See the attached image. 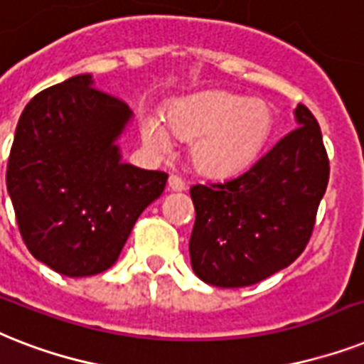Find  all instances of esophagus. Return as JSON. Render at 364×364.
Returning <instances> with one entry per match:
<instances>
[{
	"label": "esophagus",
	"mask_w": 364,
	"mask_h": 364,
	"mask_svg": "<svg viewBox=\"0 0 364 364\" xmlns=\"http://www.w3.org/2000/svg\"><path fill=\"white\" fill-rule=\"evenodd\" d=\"M168 190L171 191H184L186 190V182L176 174H171L168 176Z\"/></svg>",
	"instance_id": "34e87169"
}]
</instances>
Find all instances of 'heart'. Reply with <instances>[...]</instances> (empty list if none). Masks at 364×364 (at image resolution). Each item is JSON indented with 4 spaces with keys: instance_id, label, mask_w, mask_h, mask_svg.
Wrapping results in <instances>:
<instances>
[{
    "instance_id": "b5f03b06",
    "label": "heart",
    "mask_w": 364,
    "mask_h": 364,
    "mask_svg": "<svg viewBox=\"0 0 364 364\" xmlns=\"http://www.w3.org/2000/svg\"><path fill=\"white\" fill-rule=\"evenodd\" d=\"M146 112L141 118L142 141L159 154L173 150L168 129L191 141L193 167L210 178H225L248 167L269 141L274 118L264 101H248L229 92L206 94L174 101L165 112Z\"/></svg>"
}]
</instances>
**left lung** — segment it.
I'll use <instances>...</instances> for the list:
<instances>
[{
  "label": "left lung",
  "mask_w": 364,
  "mask_h": 364,
  "mask_svg": "<svg viewBox=\"0 0 364 364\" xmlns=\"http://www.w3.org/2000/svg\"><path fill=\"white\" fill-rule=\"evenodd\" d=\"M293 114L297 129L248 171L190 190L191 269L210 286H254L306 248L329 182V159L312 112L297 105Z\"/></svg>",
  "instance_id": "1"
}]
</instances>
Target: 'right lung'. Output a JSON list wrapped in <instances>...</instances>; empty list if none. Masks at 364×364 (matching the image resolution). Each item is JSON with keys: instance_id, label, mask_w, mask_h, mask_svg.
Returning a JSON list of instances; mask_svg holds the SVG:
<instances>
[{"instance_id": "add662e5", "label": "right lung", "mask_w": 364, "mask_h": 364, "mask_svg": "<svg viewBox=\"0 0 364 364\" xmlns=\"http://www.w3.org/2000/svg\"><path fill=\"white\" fill-rule=\"evenodd\" d=\"M132 109L77 75L26 105L7 164V191L35 259L63 276L100 274L116 263L133 225L167 184V173L122 161L118 139Z\"/></svg>"}]
</instances>
